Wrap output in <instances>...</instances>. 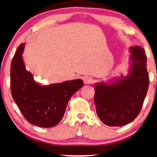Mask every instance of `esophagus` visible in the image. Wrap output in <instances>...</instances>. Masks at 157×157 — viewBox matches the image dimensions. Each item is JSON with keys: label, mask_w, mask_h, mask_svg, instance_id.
<instances>
[{"label": "esophagus", "mask_w": 157, "mask_h": 157, "mask_svg": "<svg viewBox=\"0 0 157 157\" xmlns=\"http://www.w3.org/2000/svg\"><path fill=\"white\" fill-rule=\"evenodd\" d=\"M83 81H84L85 84H90L93 82V79L90 75H86V76H84V78H83Z\"/></svg>", "instance_id": "obj_1"}]
</instances>
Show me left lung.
Instances as JSON below:
<instances>
[{
	"label": "left lung",
	"instance_id": "8db88e82",
	"mask_svg": "<svg viewBox=\"0 0 157 157\" xmlns=\"http://www.w3.org/2000/svg\"><path fill=\"white\" fill-rule=\"evenodd\" d=\"M129 52L130 68L127 76L94 86L97 114L102 122L110 127L127 124L138 117L148 91L149 78L144 49L134 46Z\"/></svg>",
	"mask_w": 157,
	"mask_h": 157
}]
</instances>
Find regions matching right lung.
Returning a JSON list of instances; mask_svg holds the SVG:
<instances>
[{"instance_id":"right-lung-1","label":"right lung","mask_w":157,"mask_h":157,"mask_svg":"<svg viewBox=\"0 0 157 157\" xmlns=\"http://www.w3.org/2000/svg\"><path fill=\"white\" fill-rule=\"evenodd\" d=\"M25 44L19 45L11 64V92L29 123L40 127L56 126L63 119L71 96L82 87V79L40 85L25 68Z\"/></svg>"}]
</instances>
